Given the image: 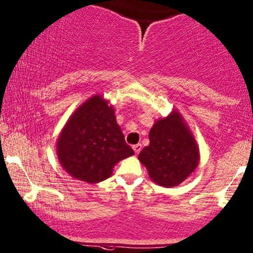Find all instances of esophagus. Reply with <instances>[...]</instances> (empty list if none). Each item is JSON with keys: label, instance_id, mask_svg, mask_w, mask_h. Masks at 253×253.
Masks as SVG:
<instances>
[{"label": "esophagus", "instance_id": "obj_1", "mask_svg": "<svg viewBox=\"0 0 253 253\" xmlns=\"http://www.w3.org/2000/svg\"><path fill=\"white\" fill-rule=\"evenodd\" d=\"M132 148H133V151H134L135 154H139V153H140V151H141L142 146L140 144H137V145H133Z\"/></svg>", "mask_w": 253, "mask_h": 253}]
</instances>
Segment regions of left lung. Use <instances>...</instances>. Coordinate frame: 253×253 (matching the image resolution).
<instances>
[{"label": "left lung", "mask_w": 253, "mask_h": 253, "mask_svg": "<svg viewBox=\"0 0 253 253\" xmlns=\"http://www.w3.org/2000/svg\"><path fill=\"white\" fill-rule=\"evenodd\" d=\"M152 180L164 187L181 184L199 164V147L177 112L156 121L149 145L139 154Z\"/></svg>", "instance_id": "left-lung-1"}]
</instances>
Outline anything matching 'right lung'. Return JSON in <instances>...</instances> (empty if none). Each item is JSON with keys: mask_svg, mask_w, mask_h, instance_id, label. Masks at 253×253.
I'll return each instance as SVG.
<instances>
[{"mask_svg": "<svg viewBox=\"0 0 253 253\" xmlns=\"http://www.w3.org/2000/svg\"><path fill=\"white\" fill-rule=\"evenodd\" d=\"M94 96L78 108L58 139L61 166L73 178L96 184L111 177L119 161L133 155L116 123L114 108Z\"/></svg>", "mask_w": 253, "mask_h": 253, "instance_id": "1", "label": "right lung"}]
</instances>
